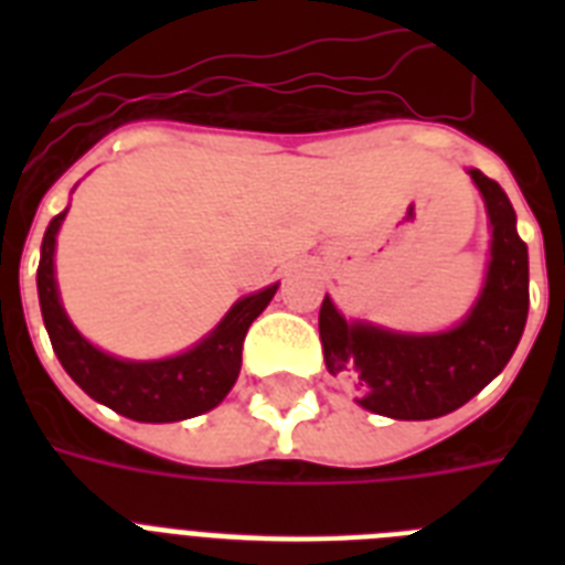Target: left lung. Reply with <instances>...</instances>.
Wrapping results in <instances>:
<instances>
[{
    "label": "left lung",
    "instance_id": "left-lung-1",
    "mask_svg": "<svg viewBox=\"0 0 565 565\" xmlns=\"http://www.w3.org/2000/svg\"><path fill=\"white\" fill-rule=\"evenodd\" d=\"M492 225L490 266L469 317L443 334H398L345 322L334 301L319 308V340L331 375L361 393L358 404L390 419H437L463 407L516 352L527 319V246L508 193L469 170Z\"/></svg>",
    "mask_w": 565,
    "mask_h": 565
}]
</instances>
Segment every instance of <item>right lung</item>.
Masks as SVG:
<instances>
[{
    "label": "right lung",
    "instance_id": "right-lung-1",
    "mask_svg": "<svg viewBox=\"0 0 565 565\" xmlns=\"http://www.w3.org/2000/svg\"><path fill=\"white\" fill-rule=\"evenodd\" d=\"M64 216L66 211L57 213L43 234L38 296L49 340L66 375L90 398L135 422H181L213 411L237 381L248 326L273 301L278 284L239 299L190 352L163 361H122L87 343L57 299L55 237Z\"/></svg>",
    "mask_w": 565,
    "mask_h": 565
}]
</instances>
